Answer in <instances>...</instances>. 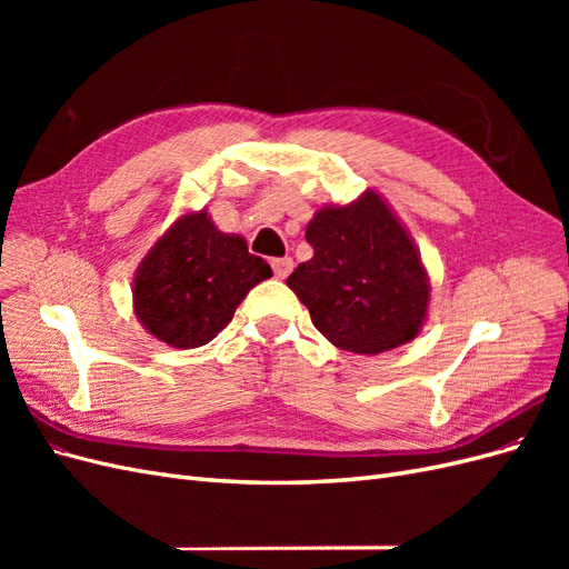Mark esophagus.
Returning a JSON list of instances; mask_svg holds the SVG:
<instances>
[{"label":"esophagus","instance_id":"34e87169","mask_svg":"<svg viewBox=\"0 0 569 569\" xmlns=\"http://www.w3.org/2000/svg\"><path fill=\"white\" fill-rule=\"evenodd\" d=\"M270 266H272V272H274V278H278V280H284L287 274H289L291 270H295V261H291L289 256H284V258H272Z\"/></svg>","mask_w":569,"mask_h":569}]
</instances>
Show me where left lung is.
I'll return each mask as SVG.
<instances>
[{
  "instance_id": "1",
  "label": "left lung",
  "mask_w": 569,
  "mask_h": 569,
  "mask_svg": "<svg viewBox=\"0 0 569 569\" xmlns=\"http://www.w3.org/2000/svg\"><path fill=\"white\" fill-rule=\"evenodd\" d=\"M306 239L313 258L287 284L337 349L377 356L418 337L432 284L410 232L380 192L366 189L347 206L325 203Z\"/></svg>"
}]
</instances>
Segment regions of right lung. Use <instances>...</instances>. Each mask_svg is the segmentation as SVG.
I'll return each mask as SVG.
<instances>
[{
  "label": "right lung",
  "instance_id": "1",
  "mask_svg": "<svg viewBox=\"0 0 569 569\" xmlns=\"http://www.w3.org/2000/svg\"><path fill=\"white\" fill-rule=\"evenodd\" d=\"M272 278L244 237L216 228L209 211H187L142 258L132 308L144 330L173 349H197L226 327L249 291Z\"/></svg>",
  "mask_w": 569,
  "mask_h": 569
}]
</instances>
